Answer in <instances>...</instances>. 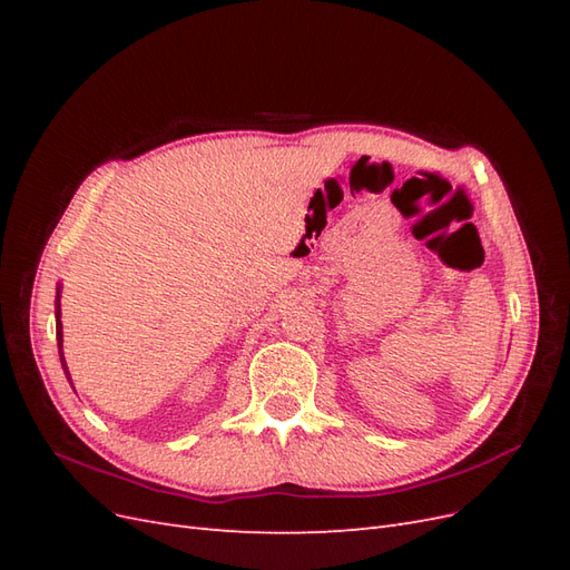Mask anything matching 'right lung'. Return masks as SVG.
Instances as JSON below:
<instances>
[{
	"mask_svg": "<svg viewBox=\"0 0 570 570\" xmlns=\"http://www.w3.org/2000/svg\"><path fill=\"white\" fill-rule=\"evenodd\" d=\"M59 299H61V287H57V344H59V356H61V366H63V371H66V377L68 381H71V375H68V368H66V361H63V352H61V304H59ZM73 385V383H71Z\"/></svg>",
	"mask_w": 570,
	"mask_h": 570,
	"instance_id": "obj_1",
	"label": "right lung"
}]
</instances>
